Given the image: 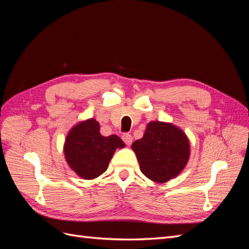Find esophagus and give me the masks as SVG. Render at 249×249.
<instances>
[{"instance_id":"obj_1","label":"esophagus","mask_w":249,"mask_h":249,"mask_svg":"<svg viewBox=\"0 0 249 249\" xmlns=\"http://www.w3.org/2000/svg\"><path fill=\"white\" fill-rule=\"evenodd\" d=\"M123 140H124V142L125 143L126 145H131L132 144V141H133L132 135L131 134H127V133L124 134L123 135Z\"/></svg>"}]
</instances>
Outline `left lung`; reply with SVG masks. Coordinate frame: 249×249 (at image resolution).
<instances>
[{"label": "left lung", "instance_id": "obj_1", "mask_svg": "<svg viewBox=\"0 0 249 249\" xmlns=\"http://www.w3.org/2000/svg\"><path fill=\"white\" fill-rule=\"evenodd\" d=\"M141 172L157 183L177 177L189 159V140L178 127L166 123L152 122L143 137L132 144Z\"/></svg>", "mask_w": 249, "mask_h": 249}]
</instances>
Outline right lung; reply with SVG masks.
Listing matches in <instances>:
<instances>
[{"instance_id": "add662e5", "label": "right lung", "mask_w": 249, "mask_h": 249, "mask_svg": "<svg viewBox=\"0 0 249 249\" xmlns=\"http://www.w3.org/2000/svg\"><path fill=\"white\" fill-rule=\"evenodd\" d=\"M124 146V143L116 135L103 136L100 124L91 118L71 130L65 140L64 154L78 176L91 179L106 171L115 149Z\"/></svg>"}]
</instances>
